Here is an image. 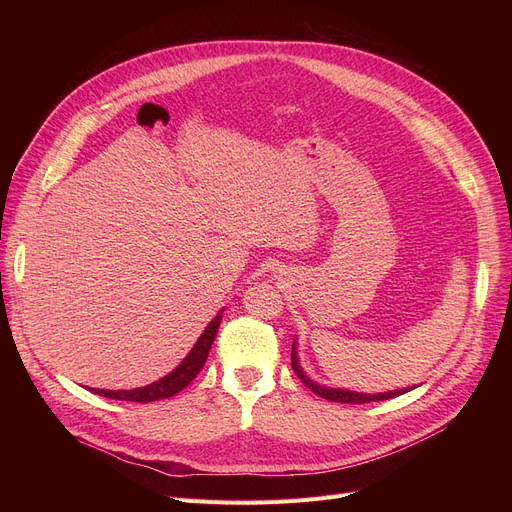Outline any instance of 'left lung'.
Returning <instances> with one entry per match:
<instances>
[{"label":"left lung","mask_w":512,"mask_h":512,"mask_svg":"<svg viewBox=\"0 0 512 512\" xmlns=\"http://www.w3.org/2000/svg\"><path fill=\"white\" fill-rule=\"evenodd\" d=\"M292 369L294 373L299 375L301 382L315 394H319L321 398L332 400V402H346V405H363V402H378V400H388L394 396L405 394L417 386H407L400 390H390V392H378V394H365V392H355V390H344V388H330V386H321L317 382H313L309 375L303 371L301 363H299V353H297V340L292 342Z\"/></svg>","instance_id":"left-lung-1"}]
</instances>
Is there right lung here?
<instances>
[{
    "label": "right lung",
    "instance_id": "1",
    "mask_svg": "<svg viewBox=\"0 0 512 512\" xmlns=\"http://www.w3.org/2000/svg\"><path fill=\"white\" fill-rule=\"evenodd\" d=\"M222 324V311L215 315L209 326L203 330V334L199 336V340L195 342V346L191 348V353H188L182 363L172 369L164 378L143 386V388H134V390H99V388H91V392L105 396V398H114V400H130V402H153V400H161V398H170L174 394H178L182 388H186L191 384L197 373L203 369L207 355H209V348L215 340V334H218V328Z\"/></svg>",
    "mask_w": 512,
    "mask_h": 512
}]
</instances>
